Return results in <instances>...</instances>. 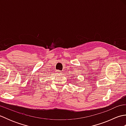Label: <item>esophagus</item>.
I'll return each mask as SVG.
<instances>
[{
  "label": "esophagus",
  "mask_w": 126,
  "mask_h": 126,
  "mask_svg": "<svg viewBox=\"0 0 126 126\" xmlns=\"http://www.w3.org/2000/svg\"><path fill=\"white\" fill-rule=\"evenodd\" d=\"M57 74H59V75H60V74H62V72L61 71H57Z\"/></svg>",
  "instance_id": "1"
}]
</instances>
